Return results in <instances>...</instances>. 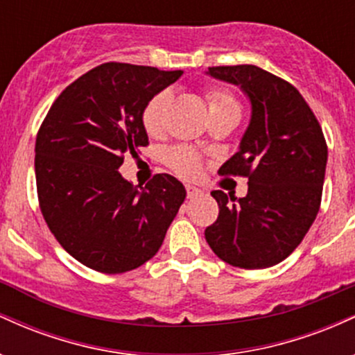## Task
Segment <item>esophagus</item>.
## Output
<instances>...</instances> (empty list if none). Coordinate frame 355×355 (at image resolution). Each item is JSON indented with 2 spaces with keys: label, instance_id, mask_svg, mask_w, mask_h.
<instances>
[{
  "label": "esophagus",
  "instance_id": "34e87169",
  "mask_svg": "<svg viewBox=\"0 0 355 355\" xmlns=\"http://www.w3.org/2000/svg\"><path fill=\"white\" fill-rule=\"evenodd\" d=\"M185 190H187V197H189V198L197 197V195L202 191L200 189H197V187H193V185H187Z\"/></svg>",
  "mask_w": 355,
  "mask_h": 355
}]
</instances>
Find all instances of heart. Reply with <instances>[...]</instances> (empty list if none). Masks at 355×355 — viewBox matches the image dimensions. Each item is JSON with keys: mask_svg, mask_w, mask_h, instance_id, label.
Wrapping results in <instances>:
<instances>
[{"mask_svg": "<svg viewBox=\"0 0 355 355\" xmlns=\"http://www.w3.org/2000/svg\"><path fill=\"white\" fill-rule=\"evenodd\" d=\"M207 100H209L210 113L222 112V110H239L237 100L225 89H211V92L207 93ZM170 101H172V92L162 89L145 105L144 113H141V121H144L145 130L150 135H158L164 128V116ZM166 164L180 177L185 178L198 177L202 165L200 157L189 146H173V148H170L166 152Z\"/></svg>", "mask_w": 355, "mask_h": 355, "instance_id": "heart-1", "label": "heart"}]
</instances>
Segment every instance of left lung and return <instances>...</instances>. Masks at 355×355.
<instances>
[{
    "instance_id": "1",
    "label": "left lung",
    "mask_w": 355,
    "mask_h": 355,
    "mask_svg": "<svg viewBox=\"0 0 355 355\" xmlns=\"http://www.w3.org/2000/svg\"><path fill=\"white\" fill-rule=\"evenodd\" d=\"M207 75L242 88L252 116L239 152L218 170L247 177L248 191L243 198L211 191L218 217L205 239L230 266L272 267L295 250L319 214L324 133L299 89L255 64L211 67Z\"/></svg>"
}]
</instances>
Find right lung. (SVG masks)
Returning a JSON list of instances; mask_svg holds the SVG:
<instances>
[{"mask_svg": "<svg viewBox=\"0 0 355 355\" xmlns=\"http://www.w3.org/2000/svg\"><path fill=\"white\" fill-rule=\"evenodd\" d=\"M103 63L61 92L36 135L40 209L60 245L96 272L123 274L157 254L185 200V187L157 173L145 187L118 172L148 145L145 105L182 76Z\"/></svg>", "mask_w": 355, "mask_h": 355, "instance_id": "obj_1", "label": "right lung"}]
</instances>
